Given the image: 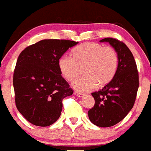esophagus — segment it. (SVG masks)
<instances>
[{
    "mask_svg": "<svg viewBox=\"0 0 151 151\" xmlns=\"http://www.w3.org/2000/svg\"><path fill=\"white\" fill-rule=\"evenodd\" d=\"M74 95H75V96H78V97H83V96H84V94H82V93H78V92H74Z\"/></svg>",
    "mask_w": 151,
    "mask_h": 151,
    "instance_id": "34e87169",
    "label": "esophagus"
}]
</instances>
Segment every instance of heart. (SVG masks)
Returning a JSON list of instances; mask_svg holds the SVG:
<instances>
[{"label": "heart", "instance_id": "obj_1", "mask_svg": "<svg viewBox=\"0 0 151 151\" xmlns=\"http://www.w3.org/2000/svg\"><path fill=\"white\" fill-rule=\"evenodd\" d=\"M73 58L62 55L58 60V68L67 81L74 82L81 76H85L73 84L79 92H87L99 86L107 85L113 80L117 71L119 56L111 47L97 43L87 42L72 51Z\"/></svg>", "mask_w": 151, "mask_h": 151}]
</instances>
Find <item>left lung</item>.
<instances>
[{
	"label": "left lung",
	"mask_w": 151,
	"mask_h": 151,
	"mask_svg": "<svg viewBox=\"0 0 151 151\" xmlns=\"http://www.w3.org/2000/svg\"><path fill=\"white\" fill-rule=\"evenodd\" d=\"M100 42H108L114 48L119 64L113 80L92 93L95 104L89 110L88 116L95 125L107 127L121 122L133 108L139 88V73L133 54L124 43L112 38Z\"/></svg>",
	"instance_id": "8db88e82"
}]
</instances>
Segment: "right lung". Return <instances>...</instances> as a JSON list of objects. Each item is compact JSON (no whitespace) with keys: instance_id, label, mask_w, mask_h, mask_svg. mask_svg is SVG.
<instances>
[{"instance_id":"add662e5","label":"right lung","mask_w":151,"mask_h":151,"mask_svg":"<svg viewBox=\"0 0 151 151\" xmlns=\"http://www.w3.org/2000/svg\"><path fill=\"white\" fill-rule=\"evenodd\" d=\"M78 42L45 39L24 49L14 70L13 86L18 111L34 125L47 127L58 120L62 100L73 90L61 76L58 60Z\"/></svg>"}]
</instances>
